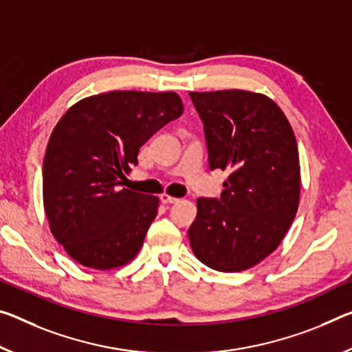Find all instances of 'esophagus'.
Wrapping results in <instances>:
<instances>
[{
	"instance_id": "obj_1",
	"label": "esophagus",
	"mask_w": 352,
	"mask_h": 352,
	"mask_svg": "<svg viewBox=\"0 0 352 352\" xmlns=\"http://www.w3.org/2000/svg\"><path fill=\"white\" fill-rule=\"evenodd\" d=\"M160 199H161V202H163V204H177L178 200H180V199H177V197H172L170 194H166V192L161 194Z\"/></svg>"
}]
</instances>
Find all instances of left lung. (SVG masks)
Here are the masks:
<instances>
[{
  "mask_svg": "<svg viewBox=\"0 0 352 352\" xmlns=\"http://www.w3.org/2000/svg\"><path fill=\"white\" fill-rule=\"evenodd\" d=\"M204 122L210 169L228 170L221 199H197L188 236L211 270H249L274 252L296 216L298 144L287 116L263 94L189 92Z\"/></svg>",
  "mask_w": 352,
  "mask_h": 352,
  "instance_id": "1",
  "label": "left lung"
}]
</instances>
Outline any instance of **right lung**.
I'll return each instance as SVG.
<instances>
[{"label":"right lung","mask_w":352,"mask_h":352,"mask_svg":"<svg viewBox=\"0 0 352 352\" xmlns=\"http://www.w3.org/2000/svg\"><path fill=\"white\" fill-rule=\"evenodd\" d=\"M182 114L175 92L113 91L80 100L56 124L43 158V208L78 263L108 271L138 255L160 199L120 189V180L139 148Z\"/></svg>","instance_id":"right-lung-1"}]
</instances>
